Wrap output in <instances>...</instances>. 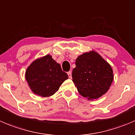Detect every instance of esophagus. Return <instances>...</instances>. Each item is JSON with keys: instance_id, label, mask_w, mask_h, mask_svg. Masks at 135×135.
<instances>
[{"instance_id": "obj_1", "label": "esophagus", "mask_w": 135, "mask_h": 135, "mask_svg": "<svg viewBox=\"0 0 135 135\" xmlns=\"http://www.w3.org/2000/svg\"><path fill=\"white\" fill-rule=\"evenodd\" d=\"M68 76H69V77L70 78H72V73L70 71H69V72H68Z\"/></svg>"}]
</instances>
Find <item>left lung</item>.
<instances>
[{"mask_svg":"<svg viewBox=\"0 0 135 135\" xmlns=\"http://www.w3.org/2000/svg\"><path fill=\"white\" fill-rule=\"evenodd\" d=\"M75 63L72 77L81 95L93 100L108 91L113 80V69L99 53L94 51L83 53Z\"/></svg>","mask_w":135,"mask_h":135,"instance_id":"left-lung-1","label":"left lung"}]
</instances>
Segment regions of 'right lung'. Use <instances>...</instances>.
I'll use <instances>...</instances> for the list:
<instances>
[{
	"label": "right lung",
	"instance_id": "1",
	"mask_svg": "<svg viewBox=\"0 0 135 135\" xmlns=\"http://www.w3.org/2000/svg\"><path fill=\"white\" fill-rule=\"evenodd\" d=\"M25 78L32 92L41 97H49L58 91L62 82L68 79L50 55L37 59L26 69Z\"/></svg>",
	"mask_w": 135,
	"mask_h": 135
}]
</instances>
